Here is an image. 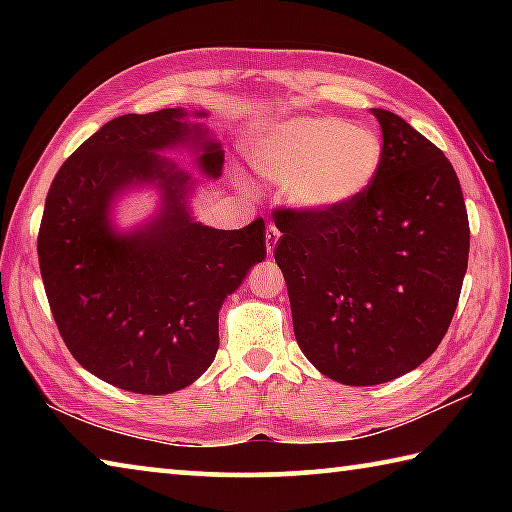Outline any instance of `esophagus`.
Listing matches in <instances>:
<instances>
[{"instance_id":"obj_1","label":"esophagus","mask_w":512,"mask_h":512,"mask_svg":"<svg viewBox=\"0 0 512 512\" xmlns=\"http://www.w3.org/2000/svg\"><path fill=\"white\" fill-rule=\"evenodd\" d=\"M277 239H280V230H277L273 223H268V225H266V253H268V255H273Z\"/></svg>"}]
</instances>
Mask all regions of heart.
<instances>
[{"label": "heart", "instance_id": "obj_1", "mask_svg": "<svg viewBox=\"0 0 512 512\" xmlns=\"http://www.w3.org/2000/svg\"><path fill=\"white\" fill-rule=\"evenodd\" d=\"M384 158L370 126L339 117H296L275 126L255 151L257 169L305 210H339L366 192Z\"/></svg>", "mask_w": 512, "mask_h": 512}]
</instances>
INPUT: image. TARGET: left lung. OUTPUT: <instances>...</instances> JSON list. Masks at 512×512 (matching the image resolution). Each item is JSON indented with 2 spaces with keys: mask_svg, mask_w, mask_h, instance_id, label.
<instances>
[{
  "mask_svg": "<svg viewBox=\"0 0 512 512\" xmlns=\"http://www.w3.org/2000/svg\"><path fill=\"white\" fill-rule=\"evenodd\" d=\"M372 115L384 158L357 201L273 212L296 341L325 377L348 386L384 384L436 352L470 255L452 162L395 112Z\"/></svg>",
  "mask_w": 512,
  "mask_h": 512,
  "instance_id": "left-lung-1",
  "label": "left lung"
}]
</instances>
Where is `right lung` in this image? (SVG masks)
Instances as JSON below:
<instances>
[{
    "instance_id": "1",
    "label": "right lung",
    "mask_w": 512,
    "mask_h": 512,
    "mask_svg": "<svg viewBox=\"0 0 512 512\" xmlns=\"http://www.w3.org/2000/svg\"><path fill=\"white\" fill-rule=\"evenodd\" d=\"M185 117L164 108L99 128L58 169L38 232L42 282L67 350L92 375L142 395L180 391L210 368L223 300L266 257L264 219L214 230L189 216V176L155 151L196 144L212 178L223 151ZM142 179L159 180L163 210L117 236L111 198Z\"/></svg>"
}]
</instances>
